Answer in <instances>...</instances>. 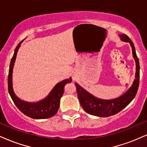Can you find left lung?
<instances>
[{
    "label": "left lung",
    "instance_id": "1",
    "mask_svg": "<svg viewBox=\"0 0 147 147\" xmlns=\"http://www.w3.org/2000/svg\"><path fill=\"white\" fill-rule=\"evenodd\" d=\"M121 41L128 42L132 48L133 57L136 61V71L135 79L131 86L126 92L117 98L103 99L95 97L86 90L84 88L75 82L77 96L82 108L87 113L97 117H109L117 114L124 109L136 97L140 82V64L133 43L126 34H119Z\"/></svg>",
    "mask_w": 147,
    "mask_h": 147
}]
</instances>
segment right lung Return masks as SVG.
<instances>
[{"mask_svg": "<svg viewBox=\"0 0 147 147\" xmlns=\"http://www.w3.org/2000/svg\"><path fill=\"white\" fill-rule=\"evenodd\" d=\"M23 40L18 43L14 50V55L11 59L8 75V91L14 104L25 115L33 119H47L55 115L59 110L60 99L63 94V87L66 84L72 82V78L64 79L57 83L44 99L36 102H29L22 100L15 94L13 89L12 73L13 68L18 49Z\"/></svg>", "mask_w": 147, "mask_h": 147, "instance_id": "add662e5", "label": "right lung"}]
</instances>
